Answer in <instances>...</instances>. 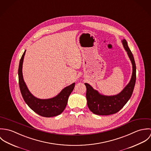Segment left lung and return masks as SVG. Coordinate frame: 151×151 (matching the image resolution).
<instances>
[{
  "instance_id": "1",
  "label": "left lung",
  "mask_w": 151,
  "mask_h": 151,
  "mask_svg": "<svg viewBox=\"0 0 151 151\" xmlns=\"http://www.w3.org/2000/svg\"><path fill=\"white\" fill-rule=\"evenodd\" d=\"M124 48L127 53L132 65V73L129 83L117 95H104L94 89L88 83L86 86L87 105L89 110L98 115H110L116 113L127 104L131 98L136 81V65L134 56L125 39L122 40Z\"/></svg>"
}]
</instances>
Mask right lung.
Wrapping results in <instances>:
<instances>
[{"mask_svg": "<svg viewBox=\"0 0 151 151\" xmlns=\"http://www.w3.org/2000/svg\"><path fill=\"white\" fill-rule=\"evenodd\" d=\"M25 53V50L22 55L18 71L19 86L24 101L34 111L41 116L50 117L59 115L65 110L75 83L65 87L58 95L52 98L41 99L35 97L28 90L23 79L22 68Z\"/></svg>", "mask_w": 151, "mask_h": 151, "instance_id": "add662e5", "label": "right lung"}]
</instances>
